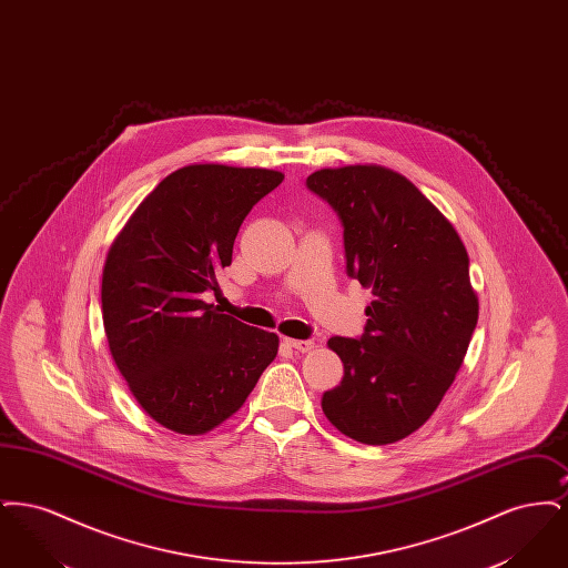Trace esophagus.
Masks as SVG:
<instances>
[{
    "label": "esophagus",
    "mask_w": 568,
    "mask_h": 568,
    "mask_svg": "<svg viewBox=\"0 0 568 568\" xmlns=\"http://www.w3.org/2000/svg\"><path fill=\"white\" fill-rule=\"evenodd\" d=\"M283 343H285L290 349H296V352L302 353L311 352V349L315 347V343H313V341H294V338H285Z\"/></svg>",
    "instance_id": "esophagus-1"
}]
</instances>
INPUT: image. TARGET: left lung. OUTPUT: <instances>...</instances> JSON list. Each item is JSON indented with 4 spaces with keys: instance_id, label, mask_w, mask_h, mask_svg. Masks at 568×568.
Here are the masks:
<instances>
[{
    "instance_id": "1",
    "label": "left lung",
    "mask_w": 568,
    "mask_h": 568,
    "mask_svg": "<svg viewBox=\"0 0 568 568\" xmlns=\"http://www.w3.org/2000/svg\"><path fill=\"white\" fill-rule=\"evenodd\" d=\"M306 187L341 219L347 274L373 292L364 334L327 341L345 377L322 408L353 440L396 443L428 422L473 338L479 302L468 253L454 225L394 170L325 168Z\"/></svg>"
}]
</instances>
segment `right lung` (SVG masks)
Instances as JSON below:
<instances>
[{
  "mask_svg": "<svg viewBox=\"0 0 568 568\" xmlns=\"http://www.w3.org/2000/svg\"><path fill=\"white\" fill-rule=\"evenodd\" d=\"M283 181L266 168L185 165L151 191L112 243L102 317L112 359L163 428L204 434L244 405L276 357L278 336L219 313L244 216Z\"/></svg>",
  "mask_w": 568,
  "mask_h": 568,
  "instance_id": "add662e5",
  "label": "right lung"
}]
</instances>
